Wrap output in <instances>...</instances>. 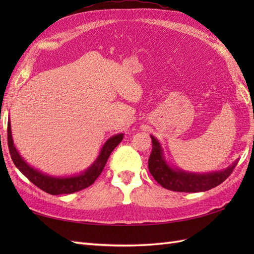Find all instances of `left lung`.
Wrapping results in <instances>:
<instances>
[{"label": "left lung", "mask_w": 254, "mask_h": 254, "mask_svg": "<svg viewBox=\"0 0 254 254\" xmlns=\"http://www.w3.org/2000/svg\"><path fill=\"white\" fill-rule=\"evenodd\" d=\"M153 143L152 154L148 159V169L159 185L176 192H204L219 186L230 176L239 159L227 168L212 172H191L170 165L166 160L164 148L157 138L150 135Z\"/></svg>", "instance_id": "1"}]
</instances>
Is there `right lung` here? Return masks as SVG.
Instances as JSON below:
<instances>
[{
	"instance_id": "obj_1",
	"label": "right lung",
	"mask_w": 254,
	"mask_h": 254,
	"mask_svg": "<svg viewBox=\"0 0 254 254\" xmlns=\"http://www.w3.org/2000/svg\"><path fill=\"white\" fill-rule=\"evenodd\" d=\"M124 134H116L112 135L106 141V143L102 145V147L99 152V155L94 160L87 169L80 172L77 175L73 176H63V177H57V176H50L45 174L40 170H38L35 167L27 164V161L24 160L21 157L18 150L16 149L13 135H12V127H10V120L8 119L7 123V144L10 157L14 165L16 166L21 174H23L27 179L30 182L34 183L42 191H45L52 195H59V194H71L74 192H78L80 190L88 188L93 185L97 178L99 177L101 171L104 170L106 163L111 152L115 149L120 142L123 139Z\"/></svg>"
}]
</instances>
